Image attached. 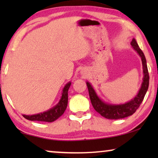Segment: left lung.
<instances>
[{"instance_id": "obj_1", "label": "left lung", "mask_w": 158, "mask_h": 158, "mask_svg": "<svg viewBox=\"0 0 158 158\" xmlns=\"http://www.w3.org/2000/svg\"><path fill=\"white\" fill-rule=\"evenodd\" d=\"M131 45L141 57L144 75L143 82L142 83L141 88H140L139 92H138L137 96L135 98L129 101V102L123 103V104L116 105L106 103L103 102L97 96L96 91H95L94 88L92 87L90 83H88V82L86 83V85L88 86V93H89L90 101H91L94 109L103 117L109 118V119H119V118H123L132 115L137 111L138 108L139 107L147 91H148L150 76H149L148 66H147L146 58L144 57L143 52L138 46L135 39H133L132 41H131Z\"/></svg>"}]
</instances>
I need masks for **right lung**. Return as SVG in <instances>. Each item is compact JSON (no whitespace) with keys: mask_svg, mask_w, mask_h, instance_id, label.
Masks as SVG:
<instances>
[{"mask_svg":"<svg viewBox=\"0 0 158 158\" xmlns=\"http://www.w3.org/2000/svg\"><path fill=\"white\" fill-rule=\"evenodd\" d=\"M71 85L70 82L67 83L63 88L62 97L59 103L48 111L43 113L34 114V115H23V117L30 121H38V122H52L61 116L65 111L68 101V90Z\"/></svg>","mask_w":158,"mask_h":158,"instance_id":"obj_1","label":"right lung"}]
</instances>
